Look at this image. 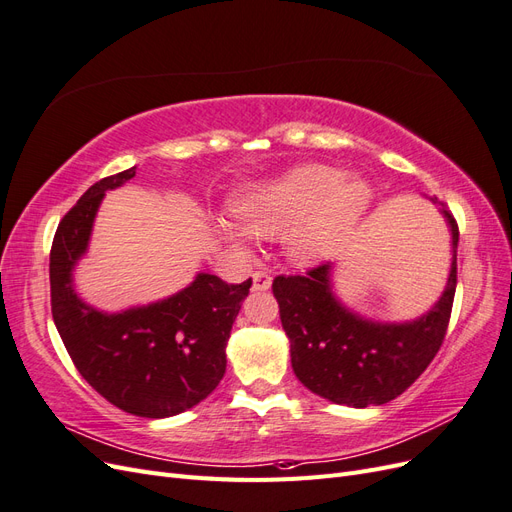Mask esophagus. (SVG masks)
<instances>
[{
  "label": "esophagus",
  "instance_id": "esophagus-1",
  "mask_svg": "<svg viewBox=\"0 0 512 512\" xmlns=\"http://www.w3.org/2000/svg\"><path fill=\"white\" fill-rule=\"evenodd\" d=\"M252 280H254V290H269L271 288V275L267 271H254L252 273Z\"/></svg>",
  "mask_w": 512,
  "mask_h": 512
}]
</instances>
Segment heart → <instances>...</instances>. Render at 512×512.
<instances>
[{"label": "heart", "mask_w": 512, "mask_h": 512, "mask_svg": "<svg viewBox=\"0 0 512 512\" xmlns=\"http://www.w3.org/2000/svg\"><path fill=\"white\" fill-rule=\"evenodd\" d=\"M374 203V188L361 177H346L344 170L305 164L288 170L265 185H258L237 203L241 222L256 235H286V254L299 265L329 258L342 247ZM220 230L243 245L245 235L230 224Z\"/></svg>", "instance_id": "b5f03b06"}]
</instances>
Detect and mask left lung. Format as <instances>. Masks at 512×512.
Segmentation results:
<instances>
[{
    "mask_svg": "<svg viewBox=\"0 0 512 512\" xmlns=\"http://www.w3.org/2000/svg\"><path fill=\"white\" fill-rule=\"evenodd\" d=\"M433 203L451 224L453 262L440 301L418 320L382 324L352 314L335 299L329 265L273 280L292 369L312 393L354 408L382 406L414 384L438 354L457 288L459 228L444 203Z\"/></svg>",
    "mask_w": 512,
    "mask_h": 512,
    "instance_id": "obj_1",
    "label": "left lung"
}]
</instances>
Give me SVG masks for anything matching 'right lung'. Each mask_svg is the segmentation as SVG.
I'll list each match as a JSON object with an SVG mask.
<instances>
[{
    "mask_svg": "<svg viewBox=\"0 0 512 512\" xmlns=\"http://www.w3.org/2000/svg\"><path fill=\"white\" fill-rule=\"evenodd\" d=\"M136 175V166L104 177L61 218L51 247V312L74 367L123 412L166 418L203 401L226 371V342L252 277L228 284L198 273L173 297L104 314L79 299L72 269L89 243L106 190Z\"/></svg>",
    "mask_w": 512,
    "mask_h": 512,
    "instance_id": "right-lung-1",
    "label": "right lung"
}]
</instances>
